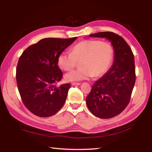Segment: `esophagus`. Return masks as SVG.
I'll return each instance as SVG.
<instances>
[{
    "label": "esophagus",
    "instance_id": "esophagus-1",
    "mask_svg": "<svg viewBox=\"0 0 152 152\" xmlns=\"http://www.w3.org/2000/svg\"><path fill=\"white\" fill-rule=\"evenodd\" d=\"M71 84H72V86H76V85L80 86V84H81V83H79V82H72V83H71Z\"/></svg>",
    "mask_w": 152,
    "mask_h": 152
}]
</instances>
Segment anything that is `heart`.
Here are the masks:
<instances>
[{"label":"heart","instance_id":"1","mask_svg":"<svg viewBox=\"0 0 152 152\" xmlns=\"http://www.w3.org/2000/svg\"><path fill=\"white\" fill-rule=\"evenodd\" d=\"M114 50L108 42L84 40L74 46L71 53L62 52L57 58V64L64 70H72L78 63L80 68L66 73V81H80L99 77L107 72L111 65Z\"/></svg>","mask_w":152,"mask_h":152}]
</instances>
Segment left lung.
I'll return each mask as SVG.
<instances>
[{
	"instance_id": "left-lung-1",
	"label": "left lung",
	"mask_w": 152,
	"mask_h": 152,
	"mask_svg": "<svg viewBox=\"0 0 152 152\" xmlns=\"http://www.w3.org/2000/svg\"><path fill=\"white\" fill-rule=\"evenodd\" d=\"M89 36L108 39L114 48L115 57L110 70L93 86L86 104L96 117L112 118L124 111L130 102L136 81L134 55L124 38L113 32H99Z\"/></svg>"
}]
</instances>
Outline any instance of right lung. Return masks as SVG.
<instances>
[{
  "mask_svg": "<svg viewBox=\"0 0 152 152\" xmlns=\"http://www.w3.org/2000/svg\"><path fill=\"white\" fill-rule=\"evenodd\" d=\"M76 38H43L19 57L15 76L18 91L25 107L33 114L50 117L64 105L70 83L57 86L63 77L57 58Z\"/></svg>",
  "mask_w": 152,
  "mask_h": 152,
  "instance_id": "add662e5",
  "label": "right lung"
}]
</instances>
